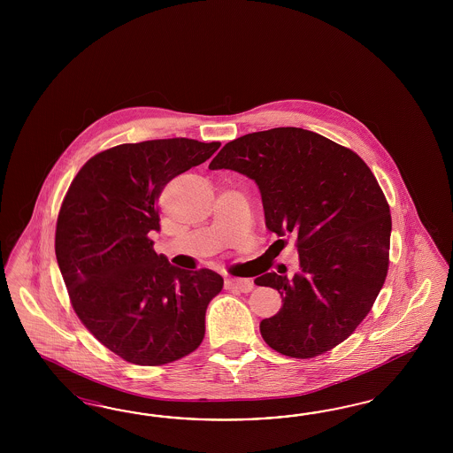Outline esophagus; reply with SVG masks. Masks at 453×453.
I'll use <instances>...</instances> for the list:
<instances>
[{"label":"esophagus","instance_id":"1","mask_svg":"<svg viewBox=\"0 0 453 453\" xmlns=\"http://www.w3.org/2000/svg\"><path fill=\"white\" fill-rule=\"evenodd\" d=\"M226 286L239 292H250L254 288V282L250 279H227Z\"/></svg>","mask_w":453,"mask_h":453}]
</instances>
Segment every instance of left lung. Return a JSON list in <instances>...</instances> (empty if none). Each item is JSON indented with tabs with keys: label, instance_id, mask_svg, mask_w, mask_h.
I'll list each match as a JSON object with an SVG mask.
<instances>
[{
	"label": "left lung",
	"instance_id": "8db88e82",
	"mask_svg": "<svg viewBox=\"0 0 453 453\" xmlns=\"http://www.w3.org/2000/svg\"><path fill=\"white\" fill-rule=\"evenodd\" d=\"M209 169L254 179L265 227L296 237L299 274L256 279L284 302L262 320V339L294 358H312L343 342L371 312L388 271L390 207L371 167L317 133L274 127L227 142Z\"/></svg>",
	"mask_w": 453,
	"mask_h": 453
}]
</instances>
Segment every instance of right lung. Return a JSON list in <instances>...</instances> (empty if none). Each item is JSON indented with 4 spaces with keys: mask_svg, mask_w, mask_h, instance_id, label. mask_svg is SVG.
<instances>
[{
    "mask_svg": "<svg viewBox=\"0 0 453 453\" xmlns=\"http://www.w3.org/2000/svg\"><path fill=\"white\" fill-rule=\"evenodd\" d=\"M220 142L188 137L97 152L73 179L56 220V259L82 326L126 362L165 365L194 352L224 286L211 269L184 271L152 249L165 184L203 165Z\"/></svg>",
    "mask_w": 453,
    "mask_h": 453,
    "instance_id": "right-lung-1",
    "label": "right lung"
}]
</instances>
